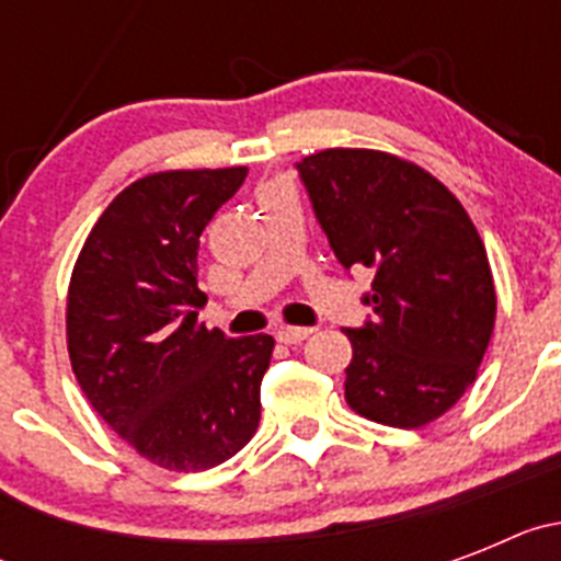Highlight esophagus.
<instances>
[{
	"label": "esophagus",
	"instance_id": "obj_1",
	"mask_svg": "<svg viewBox=\"0 0 561 561\" xmlns=\"http://www.w3.org/2000/svg\"><path fill=\"white\" fill-rule=\"evenodd\" d=\"M275 334L277 340L286 342V345H297V342H304L306 336L311 334V329H304V325H280Z\"/></svg>",
	"mask_w": 561,
	"mask_h": 561
}]
</instances>
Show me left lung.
Here are the masks:
<instances>
[{
    "label": "left lung",
    "instance_id": "8db88e82",
    "mask_svg": "<svg viewBox=\"0 0 561 561\" xmlns=\"http://www.w3.org/2000/svg\"><path fill=\"white\" fill-rule=\"evenodd\" d=\"M297 171L336 261L374 272V320L345 329V401L376 424L424 427L469 390L492 340L483 241L433 173L393 153L325 148Z\"/></svg>",
    "mask_w": 561,
    "mask_h": 561
}]
</instances>
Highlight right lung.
Here are the masks:
<instances>
[{
  "label": "right lung",
  "mask_w": 561,
  "mask_h": 561,
  "mask_svg": "<svg viewBox=\"0 0 561 561\" xmlns=\"http://www.w3.org/2000/svg\"><path fill=\"white\" fill-rule=\"evenodd\" d=\"M247 168L160 171L112 199L83 241L67 295L72 374L95 413L151 463L205 472L261 421L270 334L199 323V236Z\"/></svg>",
  "instance_id": "obj_1"
}]
</instances>
